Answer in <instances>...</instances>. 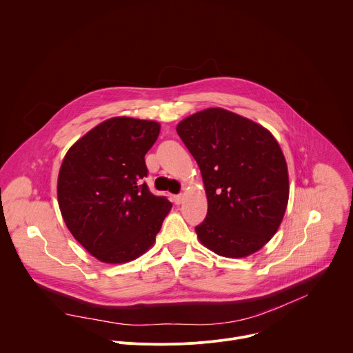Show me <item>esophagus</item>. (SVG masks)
Listing matches in <instances>:
<instances>
[{"mask_svg":"<svg viewBox=\"0 0 353 353\" xmlns=\"http://www.w3.org/2000/svg\"><path fill=\"white\" fill-rule=\"evenodd\" d=\"M174 201H175V204H181V203L183 201V194H182V193L175 194V196H174Z\"/></svg>","mask_w":353,"mask_h":353,"instance_id":"esophagus-1","label":"esophagus"}]
</instances>
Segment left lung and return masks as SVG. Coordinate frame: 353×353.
I'll return each instance as SVG.
<instances>
[{
  "label": "left lung",
  "instance_id": "obj_1",
  "mask_svg": "<svg viewBox=\"0 0 353 353\" xmlns=\"http://www.w3.org/2000/svg\"><path fill=\"white\" fill-rule=\"evenodd\" d=\"M176 132L197 161L207 193L199 240L228 258L262 248L288 201L287 164L277 141L262 125L219 108L186 117Z\"/></svg>",
  "mask_w": 353,
  "mask_h": 353
}]
</instances>
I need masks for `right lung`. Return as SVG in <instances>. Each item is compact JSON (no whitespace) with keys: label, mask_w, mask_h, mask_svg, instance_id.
Wrapping results in <instances>:
<instances>
[{"label":"right lung","mask_w":353,"mask_h":353,"mask_svg":"<svg viewBox=\"0 0 353 353\" xmlns=\"http://www.w3.org/2000/svg\"><path fill=\"white\" fill-rule=\"evenodd\" d=\"M160 134L156 121L109 119L66 153L58 178V203L74 239L95 258L123 263L154 243L172 204L146 182L145 154Z\"/></svg>","instance_id":"obj_1"}]
</instances>
